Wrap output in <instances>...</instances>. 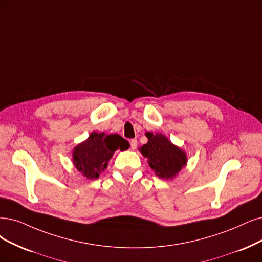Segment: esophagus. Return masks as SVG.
<instances>
[{
	"label": "esophagus",
	"mask_w": 262,
	"mask_h": 262,
	"mask_svg": "<svg viewBox=\"0 0 262 262\" xmlns=\"http://www.w3.org/2000/svg\"><path fill=\"white\" fill-rule=\"evenodd\" d=\"M137 143H138L137 139H132V140H130V148H132L133 150L136 149V148H137Z\"/></svg>",
	"instance_id": "1"
}]
</instances>
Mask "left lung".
I'll return each instance as SVG.
<instances>
[{"instance_id":"obj_1","label":"left lung","mask_w":262,"mask_h":262,"mask_svg":"<svg viewBox=\"0 0 262 262\" xmlns=\"http://www.w3.org/2000/svg\"><path fill=\"white\" fill-rule=\"evenodd\" d=\"M148 143L139 149L142 156L149 161L150 167L163 179L175 177L186 165V153L173 144L162 134L147 133Z\"/></svg>"}]
</instances>
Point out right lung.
Wrapping results in <instances>:
<instances>
[{"label":"right lung","instance_id":"obj_1","mask_svg":"<svg viewBox=\"0 0 262 262\" xmlns=\"http://www.w3.org/2000/svg\"><path fill=\"white\" fill-rule=\"evenodd\" d=\"M129 143L118 134L92 133L86 141L74 148L73 163L77 170L89 179L99 177L115 150H127Z\"/></svg>","mask_w":262,"mask_h":262}]
</instances>
